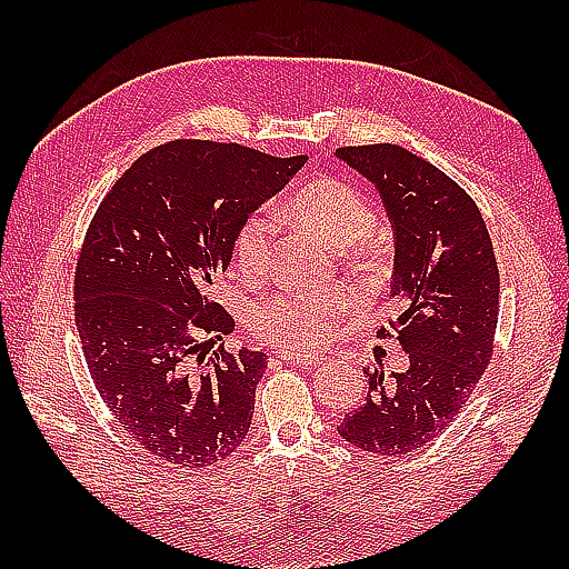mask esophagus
<instances>
[{"label": "esophagus", "mask_w": 569, "mask_h": 569, "mask_svg": "<svg viewBox=\"0 0 569 569\" xmlns=\"http://www.w3.org/2000/svg\"><path fill=\"white\" fill-rule=\"evenodd\" d=\"M281 359L286 361V365H298V367H306V369H312L322 361L320 357H293V355H281Z\"/></svg>", "instance_id": "esophagus-1"}]
</instances>
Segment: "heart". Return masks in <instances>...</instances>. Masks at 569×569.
<instances>
[{
  "mask_svg": "<svg viewBox=\"0 0 569 569\" xmlns=\"http://www.w3.org/2000/svg\"><path fill=\"white\" fill-rule=\"evenodd\" d=\"M291 220L325 247L347 249L345 259L359 278H377L386 266V249L371 237L377 210L357 186L342 178H320L300 188L288 204ZM276 227L269 214L249 212L234 229L232 263L239 276L257 281L271 266ZM352 308L345 288H310L259 300L249 310V330L261 342L288 355H312L328 347Z\"/></svg>",
  "mask_w": 569,
  "mask_h": 569,
  "instance_id": "b5f03b06",
  "label": "heart"
}]
</instances>
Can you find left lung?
I'll list each match as a JSON object with an SVG mask.
<instances>
[{
	"label": "left lung",
	"instance_id": "8db88e82",
	"mask_svg": "<svg viewBox=\"0 0 569 569\" xmlns=\"http://www.w3.org/2000/svg\"><path fill=\"white\" fill-rule=\"evenodd\" d=\"M337 156L377 183L396 227L391 296L401 316L377 330L396 337L410 367L365 371V403L337 426L365 452L401 457L450 426L487 371L499 322V266L475 200L398 143L342 147Z\"/></svg>",
	"mask_w": 569,
	"mask_h": 569
}]
</instances>
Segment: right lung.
<instances>
[{
  "mask_svg": "<svg viewBox=\"0 0 569 569\" xmlns=\"http://www.w3.org/2000/svg\"><path fill=\"white\" fill-rule=\"evenodd\" d=\"M306 156L176 139L141 153L102 198L76 263V325L94 389L131 438L178 467H210L247 438L263 352L220 345L212 300L237 224Z\"/></svg>",
  "mask_w": 569,
  "mask_h": 569,
  "instance_id": "obj_1",
  "label": "right lung"
}]
</instances>
